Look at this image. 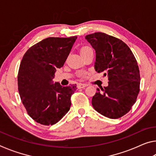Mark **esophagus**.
Masks as SVG:
<instances>
[{
    "label": "esophagus",
    "mask_w": 156,
    "mask_h": 156,
    "mask_svg": "<svg viewBox=\"0 0 156 156\" xmlns=\"http://www.w3.org/2000/svg\"><path fill=\"white\" fill-rule=\"evenodd\" d=\"M87 86V84H82V83H80V84H78V88L79 89L84 88V87H86Z\"/></svg>",
    "instance_id": "obj_1"
}]
</instances>
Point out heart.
Returning <instances> with one entry per match:
<instances>
[{
    "mask_svg": "<svg viewBox=\"0 0 156 156\" xmlns=\"http://www.w3.org/2000/svg\"><path fill=\"white\" fill-rule=\"evenodd\" d=\"M89 49H91L90 47L89 46H84L82 47V48H81V52H84V51H86V50H88Z\"/></svg>",
    "mask_w": 156,
    "mask_h": 156,
    "instance_id": "heart-1",
    "label": "heart"
}]
</instances>
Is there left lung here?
<instances>
[{
	"label": "left lung",
	"instance_id": "8db88e82",
	"mask_svg": "<svg viewBox=\"0 0 156 156\" xmlns=\"http://www.w3.org/2000/svg\"><path fill=\"white\" fill-rule=\"evenodd\" d=\"M86 39L96 50L95 69L108 76V85L98 89L92 97L94 109L109 119H119L131 110L140 91L138 62L126 44L104 33H94Z\"/></svg>",
	"mask_w": 156,
	"mask_h": 156
}]
</instances>
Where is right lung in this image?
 Instances as JSON below:
<instances>
[{
  "label": "right lung",
  "instance_id": "right-lung-1",
  "mask_svg": "<svg viewBox=\"0 0 156 156\" xmlns=\"http://www.w3.org/2000/svg\"><path fill=\"white\" fill-rule=\"evenodd\" d=\"M76 36L48 37L25 53L18 74V91L27 114L44 126L58 122L68 112L76 84L62 87L53 78L65 64Z\"/></svg>",
  "mask_w": 156,
  "mask_h": 156
}]
</instances>
